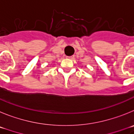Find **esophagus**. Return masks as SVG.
Wrapping results in <instances>:
<instances>
[{
  "instance_id": "obj_1",
  "label": "esophagus",
  "mask_w": 134,
  "mask_h": 134,
  "mask_svg": "<svg viewBox=\"0 0 134 134\" xmlns=\"http://www.w3.org/2000/svg\"><path fill=\"white\" fill-rule=\"evenodd\" d=\"M67 58H68V59H74V56L67 57Z\"/></svg>"
}]
</instances>
